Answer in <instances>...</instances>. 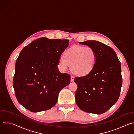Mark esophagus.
I'll use <instances>...</instances> for the list:
<instances>
[{"label":"esophagus","mask_w":134,"mask_h":134,"mask_svg":"<svg viewBox=\"0 0 134 134\" xmlns=\"http://www.w3.org/2000/svg\"><path fill=\"white\" fill-rule=\"evenodd\" d=\"M74 77L73 76H71V77H70V81H71V82L74 81Z\"/></svg>","instance_id":"34e87169"}]
</instances>
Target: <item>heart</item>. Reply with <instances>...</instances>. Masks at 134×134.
I'll list each match as a JSON object with an SVG mask.
<instances>
[{
    "instance_id": "heart-1",
    "label": "heart",
    "mask_w": 134,
    "mask_h": 134,
    "mask_svg": "<svg viewBox=\"0 0 134 134\" xmlns=\"http://www.w3.org/2000/svg\"><path fill=\"white\" fill-rule=\"evenodd\" d=\"M97 59L95 51L90 47L74 46L60 57L58 66L63 71L70 67L76 75L84 76L90 73L93 69Z\"/></svg>"
}]
</instances>
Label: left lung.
<instances>
[{
	"instance_id": "obj_1",
	"label": "left lung",
	"mask_w": 134,
	"mask_h": 134,
	"mask_svg": "<svg viewBox=\"0 0 134 134\" xmlns=\"http://www.w3.org/2000/svg\"><path fill=\"white\" fill-rule=\"evenodd\" d=\"M80 43L92 48L97 59L90 73L74 79L77 85L76 102L83 111L102 114L119 98L122 83L121 64L116 52L106 44L94 40Z\"/></svg>"
}]
</instances>
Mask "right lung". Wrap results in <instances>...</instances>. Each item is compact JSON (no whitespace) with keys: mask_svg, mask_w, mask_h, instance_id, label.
Wrapping results in <instances>:
<instances>
[{"mask_svg":"<svg viewBox=\"0 0 134 134\" xmlns=\"http://www.w3.org/2000/svg\"><path fill=\"white\" fill-rule=\"evenodd\" d=\"M69 44L67 39L39 38L25 46L15 64L13 85L16 98L28 110H47L58 100L60 90L70 82V75L62 74L57 66Z\"/></svg>","mask_w":134,"mask_h":134,"instance_id":"obj_1","label":"right lung"}]
</instances>
